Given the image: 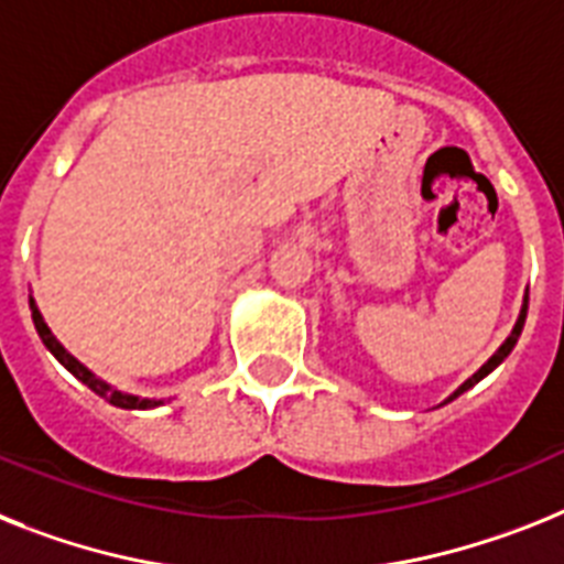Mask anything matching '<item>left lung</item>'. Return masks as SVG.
Here are the masks:
<instances>
[{
    "label": "left lung",
    "instance_id": "obj_1",
    "mask_svg": "<svg viewBox=\"0 0 564 564\" xmlns=\"http://www.w3.org/2000/svg\"><path fill=\"white\" fill-rule=\"evenodd\" d=\"M524 319H528V293H524L522 311H519V319H516V325H513V332H510V337H507V339H505V343H501V346H499V348H496V355H492V357H490V360L484 362V366H481V369H478V371H476V375H473V377H467V380H464V383H460V386H458V389H455V392H453V394H449V398H446V400H444V403H449V400H455V398H458V394H464V392H467V389H473V386H476V383H478V380H484V377L490 375V371H492V369H499L501 362H505V357H507V355H510V351H513V346H516V343H519V337H522ZM444 403H441V406H444Z\"/></svg>",
    "mask_w": 564,
    "mask_h": 564
}]
</instances>
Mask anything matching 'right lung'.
I'll use <instances>...</instances> for the list:
<instances>
[{"instance_id":"add662e5","label":"right lung","mask_w":564,"mask_h":564,"mask_svg":"<svg viewBox=\"0 0 564 564\" xmlns=\"http://www.w3.org/2000/svg\"><path fill=\"white\" fill-rule=\"evenodd\" d=\"M28 302H31V319H34L36 334H40V339L45 343V348H48L51 355L57 357V360L63 362L65 369L72 371V375L77 377L80 383H86L91 392L100 394L104 400H109L111 406H120V409H155V406H161V403H164V398H141V394L120 392V389H115L111 383H106L104 377H97L95 371L88 369V366H83V362L77 360V357H74L72 351H68V348H65L57 337H54V332H51L48 323L42 319L40 308H36L34 296H28Z\"/></svg>"}]
</instances>
